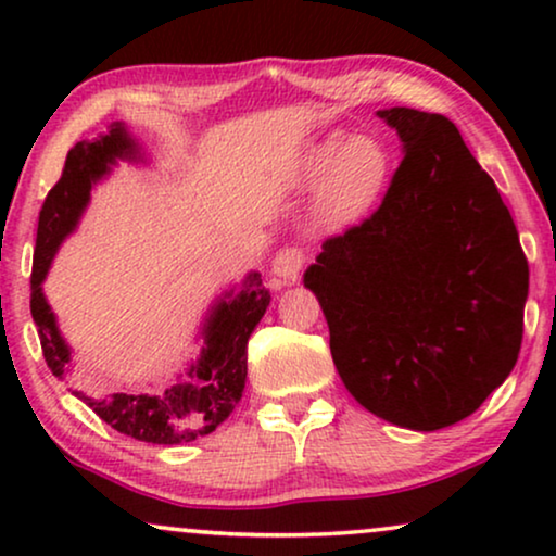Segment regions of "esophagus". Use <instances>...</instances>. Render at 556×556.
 <instances>
[{
    "instance_id": "obj_1",
    "label": "esophagus",
    "mask_w": 556,
    "mask_h": 556,
    "mask_svg": "<svg viewBox=\"0 0 556 556\" xmlns=\"http://www.w3.org/2000/svg\"><path fill=\"white\" fill-rule=\"evenodd\" d=\"M303 263H306V257L299 248H283L278 250L276 255H273L270 261V273L273 278H276L278 288L280 286H288V283H295L303 270Z\"/></svg>"
}]
</instances>
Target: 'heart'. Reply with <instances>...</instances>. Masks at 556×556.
Returning a JSON list of instances; mask_svg holds the SVG:
<instances>
[{"mask_svg":"<svg viewBox=\"0 0 556 556\" xmlns=\"http://www.w3.org/2000/svg\"><path fill=\"white\" fill-rule=\"evenodd\" d=\"M394 174L390 143L375 134H329L311 143L293 174L295 189H316L314 219L352 227L382 202Z\"/></svg>","mask_w":556,"mask_h":556,"instance_id":"b5f03b06","label":"heart"}]
</instances>
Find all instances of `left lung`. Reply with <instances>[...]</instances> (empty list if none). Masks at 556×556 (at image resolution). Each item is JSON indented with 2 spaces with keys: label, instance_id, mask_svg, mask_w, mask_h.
Instances as JSON below:
<instances>
[{
  "label": "left lung",
  "instance_id": "left-lung-1",
  "mask_svg": "<svg viewBox=\"0 0 556 556\" xmlns=\"http://www.w3.org/2000/svg\"><path fill=\"white\" fill-rule=\"evenodd\" d=\"M402 164L359 227L324 242L303 286L321 303L352 397L400 428L473 415L519 359L529 265L493 179L440 113L384 109Z\"/></svg>",
  "mask_w": 556,
  "mask_h": 556
}]
</instances>
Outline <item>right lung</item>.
Instances as JSON below:
<instances>
[{
	"label": "right lung",
	"instance_id": "right-lung-1",
	"mask_svg": "<svg viewBox=\"0 0 556 556\" xmlns=\"http://www.w3.org/2000/svg\"><path fill=\"white\" fill-rule=\"evenodd\" d=\"M118 162L149 164V154L126 124L113 121L109 131L93 141H78L67 151L63 177L50 189L37 225L33 265V311L45 362L58 379H67L75 367L73 346L60 333L58 316L42 291L58 250L78 230L90 192ZM270 295L257 270L240 283L225 288L204 311L194 341L200 354L164 390L136 392H75L113 430L154 445H185L210 435L223 425L242 397L248 379V339L268 311Z\"/></svg>",
	"mask_w": 556,
	"mask_h": 556
}]
</instances>
